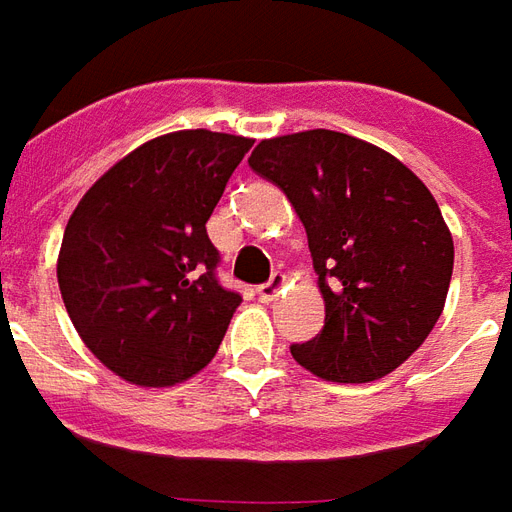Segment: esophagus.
<instances>
[{
	"mask_svg": "<svg viewBox=\"0 0 512 512\" xmlns=\"http://www.w3.org/2000/svg\"><path fill=\"white\" fill-rule=\"evenodd\" d=\"M283 286H286V275H283V272H275L270 281L261 283V286H259V297L264 302L275 300V297L283 292Z\"/></svg>",
	"mask_w": 512,
	"mask_h": 512,
	"instance_id": "obj_1",
	"label": "esophagus"
}]
</instances>
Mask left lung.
Listing matches in <instances>:
<instances>
[{"label": "left lung", "mask_w": 512, "mask_h": 512, "mask_svg": "<svg viewBox=\"0 0 512 512\" xmlns=\"http://www.w3.org/2000/svg\"><path fill=\"white\" fill-rule=\"evenodd\" d=\"M259 177L300 215L324 297V327L292 357L319 379H382L445 311L453 237L423 179L390 152L335 130L264 138Z\"/></svg>", "instance_id": "1"}]
</instances>
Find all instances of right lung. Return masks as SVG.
Here are the masks:
<instances>
[{
    "instance_id": "add662e5",
    "label": "right lung",
    "mask_w": 512,
    "mask_h": 512,
    "mask_svg": "<svg viewBox=\"0 0 512 512\" xmlns=\"http://www.w3.org/2000/svg\"><path fill=\"white\" fill-rule=\"evenodd\" d=\"M251 144L212 130L152 138L67 220L59 292L89 352L125 382L171 387L218 352L242 297L215 278L207 220Z\"/></svg>"
}]
</instances>
